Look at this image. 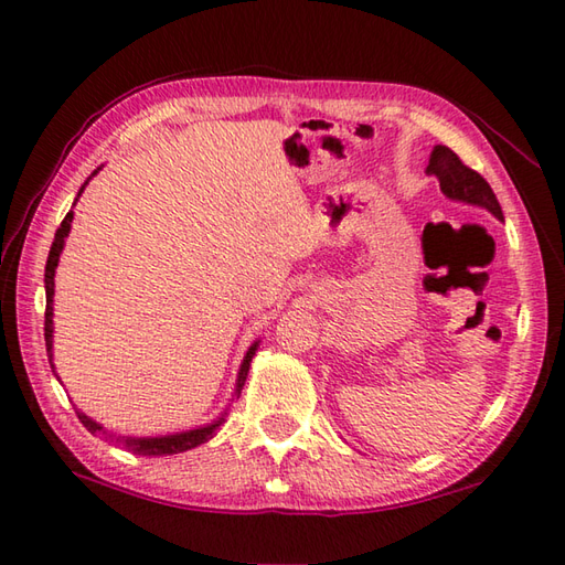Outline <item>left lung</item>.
Here are the masks:
<instances>
[{"instance_id":"8db88e82","label":"left lung","mask_w":565,"mask_h":565,"mask_svg":"<svg viewBox=\"0 0 565 565\" xmlns=\"http://www.w3.org/2000/svg\"><path fill=\"white\" fill-rule=\"evenodd\" d=\"M427 172L439 179V189L444 191V196L473 203V206H481L502 221V209L493 194V189H490V184L481 174L471 170V167H466L459 160V154L449 150L447 146H435V150L429 154Z\"/></svg>"}]
</instances>
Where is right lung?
I'll list each match as a JSON object with an SVG mask.
<instances>
[{"label":"right lung","instance_id":"1","mask_svg":"<svg viewBox=\"0 0 565 565\" xmlns=\"http://www.w3.org/2000/svg\"><path fill=\"white\" fill-rule=\"evenodd\" d=\"M99 170H102V167H99ZM99 170H97V172H99ZM97 172H92V177L97 174ZM92 177H89V179H92ZM89 179L82 184L77 196H82V191H84V186L89 184ZM72 215H75V213L70 211V213L65 215V221L60 223V227L55 231V239H53V245H51V255H47V262H45V328H43V330H45V350H47V359H53V294H55V267H57V262H60V252H63V247H65V237H67V233H70ZM255 352H257V342L249 347L245 359H243V364H239L237 383H235V395H239V391H243V386H245V379H247V371H249V362H252V356H255ZM51 366H53V364H51ZM53 371H55V366H53ZM225 415H227V413H225ZM225 415H221V417L215 419V423H211V425H203V427H196V429H186V431H177V435H164V437H118L116 441H124V447H126L128 451L142 454V456L179 454V451L194 449V447H199V444H203V441H209V439L215 435V429H218V427L225 423ZM77 417H79V423L92 431V435H97V431H104V427H102L99 423H94V419L87 417L84 413L77 411ZM104 435H106V431H104ZM109 437H111V435H109Z\"/></svg>","mask_w":565,"mask_h":565}]
</instances>
